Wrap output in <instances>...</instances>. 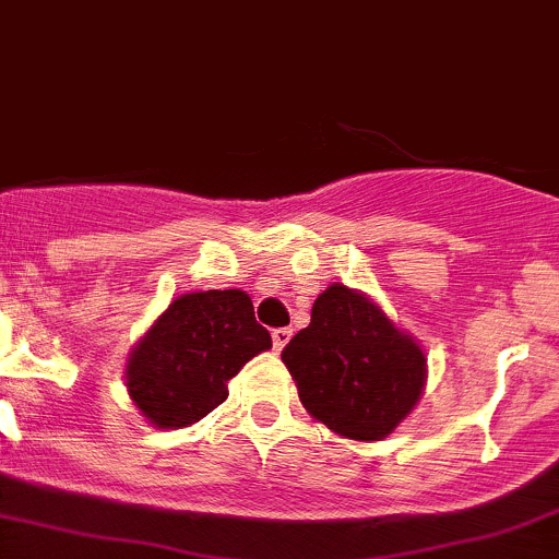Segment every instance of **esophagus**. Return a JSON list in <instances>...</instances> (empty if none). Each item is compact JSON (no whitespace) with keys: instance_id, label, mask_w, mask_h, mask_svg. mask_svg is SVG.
<instances>
[{"instance_id":"34e87169","label":"esophagus","mask_w":559,"mask_h":559,"mask_svg":"<svg viewBox=\"0 0 559 559\" xmlns=\"http://www.w3.org/2000/svg\"><path fill=\"white\" fill-rule=\"evenodd\" d=\"M290 335H293L290 328H277V330H274V333H272L274 349H277V352L285 349V344H287V341H290Z\"/></svg>"}]
</instances>
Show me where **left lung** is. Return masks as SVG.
<instances>
[{"instance_id": "obj_1", "label": "left lung", "mask_w": 559, "mask_h": 559, "mask_svg": "<svg viewBox=\"0 0 559 559\" xmlns=\"http://www.w3.org/2000/svg\"><path fill=\"white\" fill-rule=\"evenodd\" d=\"M314 421L349 440L378 442L413 413L426 386L424 346L362 290L333 282L309 328L282 352Z\"/></svg>"}]
</instances>
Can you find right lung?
<instances>
[{
  "instance_id": "add662e5",
  "label": "right lung",
  "mask_w": 559,
  "mask_h": 559,
  "mask_svg": "<svg viewBox=\"0 0 559 559\" xmlns=\"http://www.w3.org/2000/svg\"><path fill=\"white\" fill-rule=\"evenodd\" d=\"M272 335L255 322L245 290H200L173 298L124 362V386L157 429H183L229 397V381Z\"/></svg>"
}]
</instances>
